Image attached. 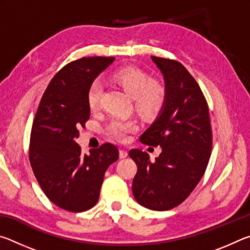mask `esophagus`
Returning a JSON list of instances; mask_svg holds the SVG:
<instances>
[{"instance_id": "1", "label": "esophagus", "mask_w": 250, "mask_h": 250, "mask_svg": "<svg viewBox=\"0 0 250 250\" xmlns=\"http://www.w3.org/2000/svg\"><path fill=\"white\" fill-rule=\"evenodd\" d=\"M119 155H120V159H125V158H126V156H128V152H126L125 150H120Z\"/></svg>"}]
</instances>
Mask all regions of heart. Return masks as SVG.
<instances>
[{
    "label": "heart",
    "instance_id": "obj_1",
    "mask_svg": "<svg viewBox=\"0 0 250 250\" xmlns=\"http://www.w3.org/2000/svg\"><path fill=\"white\" fill-rule=\"evenodd\" d=\"M110 79L132 97L134 109L141 116L152 118L164 108L167 99V86L160 80L150 79L146 71L134 66H125L111 74ZM104 87L98 80L90 84L87 92V101L90 110L96 111L101 104ZM139 129V124L133 119H113L107 126V133L117 141L128 140L130 133Z\"/></svg>",
    "mask_w": 250,
    "mask_h": 250
}]
</instances>
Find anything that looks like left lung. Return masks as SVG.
Segmentation results:
<instances>
[{
    "mask_svg": "<svg viewBox=\"0 0 250 250\" xmlns=\"http://www.w3.org/2000/svg\"><path fill=\"white\" fill-rule=\"evenodd\" d=\"M164 76L166 105L140 137L147 146L162 147L154 162L141 150H130L138 167L132 183L139 204L152 210H168L183 203L206 171L213 134L208 104L185 67L174 59L152 56Z\"/></svg>",
    "mask_w": 250,
    "mask_h": 250,
    "instance_id": "1",
    "label": "left lung"
}]
</instances>
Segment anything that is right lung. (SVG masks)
Wrapping results in <instances>:
<instances>
[{
    "label": "right lung",
    "mask_w": 250,
    "mask_h": 250,
    "mask_svg": "<svg viewBox=\"0 0 250 250\" xmlns=\"http://www.w3.org/2000/svg\"><path fill=\"white\" fill-rule=\"evenodd\" d=\"M113 57H83L65 65L50 80L34 118L28 158L34 175L50 202L79 213L99 200L104 173L119 159L112 143L83 154L77 143L90 108L87 92Z\"/></svg>",
    "instance_id": "right-lung-1"
}]
</instances>
